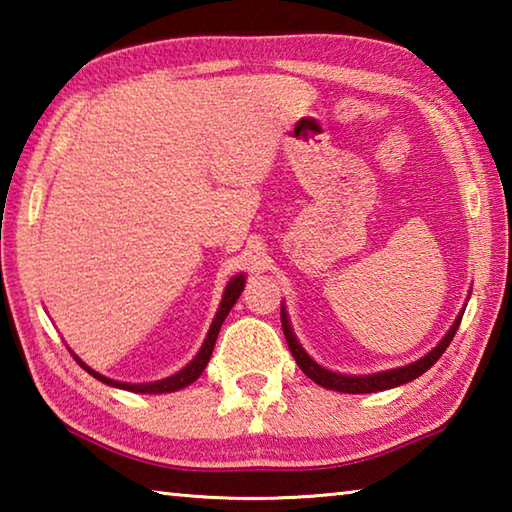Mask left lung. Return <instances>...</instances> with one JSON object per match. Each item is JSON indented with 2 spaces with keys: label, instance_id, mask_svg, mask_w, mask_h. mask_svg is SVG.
<instances>
[{
  "label": "left lung",
  "instance_id": "left-lung-1",
  "mask_svg": "<svg viewBox=\"0 0 512 512\" xmlns=\"http://www.w3.org/2000/svg\"><path fill=\"white\" fill-rule=\"evenodd\" d=\"M463 311L454 320V325L449 327V332L443 336V341H440L429 354H424L422 359L409 363V366L375 372V375H341V372H332L323 366H318V363L311 359L305 350H302V345L298 343L296 334H293V329L289 325V316H287V311H284V307L280 309V318H282L284 339H287V343H289L293 359H296L300 370L305 372L311 381H316V384L323 388H329V391H339V393H377V391H388V388L402 386V384H406V381H413L415 377H420L422 372H427L433 363L443 357L447 345L454 339L458 325H461Z\"/></svg>",
  "mask_w": 512,
  "mask_h": 512
}]
</instances>
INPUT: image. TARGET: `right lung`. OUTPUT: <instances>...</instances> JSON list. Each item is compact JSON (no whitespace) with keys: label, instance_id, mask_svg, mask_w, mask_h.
I'll use <instances>...</instances> for the list:
<instances>
[{"label":"right lung","instance_id":"right-lung-1","mask_svg":"<svg viewBox=\"0 0 512 512\" xmlns=\"http://www.w3.org/2000/svg\"><path fill=\"white\" fill-rule=\"evenodd\" d=\"M244 284H246V277L244 275H237L232 277V280L228 282V287H225L223 291V300H221V307L219 311H216V316L212 320V327L210 332H207L205 341L201 345V350H198L196 357L187 363V366L183 370H178L176 375H171L167 379H160V381H149V384H128V381H115V379H108L99 375L97 370H92L90 366H85V363L76 357V354L72 352V357L81 363V366L90 372L92 377H97L99 381H103V384L108 386H115V388H121V391H131V393H149V395H158V393H173V391H180V388H185L192 384V381H196L198 377L203 375V370L207 366V361H210L212 357V350H214V343H216V336H219V329L223 325L225 316L230 314V309L235 307V302L239 300L241 291H244Z\"/></svg>","mask_w":512,"mask_h":512}]
</instances>
